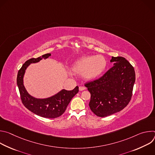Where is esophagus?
<instances>
[{"instance_id":"34e87169","label":"esophagus","mask_w":155,"mask_h":155,"mask_svg":"<svg viewBox=\"0 0 155 155\" xmlns=\"http://www.w3.org/2000/svg\"><path fill=\"white\" fill-rule=\"evenodd\" d=\"M84 90H86V87L84 86H80L79 87V90L80 91H83Z\"/></svg>"}]
</instances>
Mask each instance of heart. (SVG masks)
<instances>
[{"label": "heart", "mask_w": 155, "mask_h": 155, "mask_svg": "<svg viewBox=\"0 0 155 155\" xmlns=\"http://www.w3.org/2000/svg\"><path fill=\"white\" fill-rule=\"evenodd\" d=\"M107 60L102 55H91L81 57L72 66V71L77 74L82 75L87 80L99 77L105 69Z\"/></svg>", "instance_id": "b5f03b06"}]
</instances>
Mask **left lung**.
Listing matches in <instances>:
<instances>
[{"mask_svg":"<svg viewBox=\"0 0 155 155\" xmlns=\"http://www.w3.org/2000/svg\"><path fill=\"white\" fill-rule=\"evenodd\" d=\"M114 66L102 77L84 84L91 94L89 106L97 117L118 112L130 102L136 80L134 69L124 58L112 57Z\"/></svg>","mask_w":155,"mask_h":155,"instance_id":"8db88e82","label":"left lung"}]
</instances>
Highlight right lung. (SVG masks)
<instances>
[{"label": "right lung", "instance_id": "obj_1", "mask_svg": "<svg viewBox=\"0 0 155 155\" xmlns=\"http://www.w3.org/2000/svg\"><path fill=\"white\" fill-rule=\"evenodd\" d=\"M50 53L43 54L37 58H31L22 65L17 75V85L23 105L32 113L47 118H56L62 115L65 111L72 97L78 93V86L73 90H62L54 96L46 99H37L31 96L25 89L23 84V77L26 69L31 63L39 62L42 59H47Z\"/></svg>", "mask_w": 155, "mask_h": 155}]
</instances>
